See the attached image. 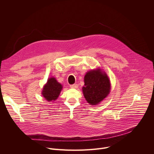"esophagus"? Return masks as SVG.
<instances>
[{
    "label": "esophagus",
    "mask_w": 154,
    "mask_h": 154,
    "mask_svg": "<svg viewBox=\"0 0 154 154\" xmlns=\"http://www.w3.org/2000/svg\"><path fill=\"white\" fill-rule=\"evenodd\" d=\"M70 87L72 88H78V85L77 84H73V85H71Z\"/></svg>",
    "instance_id": "obj_1"
}]
</instances>
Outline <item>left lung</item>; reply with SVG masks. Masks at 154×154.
Masks as SVG:
<instances>
[{"mask_svg": "<svg viewBox=\"0 0 154 154\" xmlns=\"http://www.w3.org/2000/svg\"><path fill=\"white\" fill-rule=\"evenodd\" d=\"M84 82L83 93L85 99L90 105L99 104L110 91L111 85L108 77L99 68L86 72Z\"/></svg>", "mask_w": 154, "mask_h": 154, "instance_id": "1", "label": "left lung"}]
</instances>
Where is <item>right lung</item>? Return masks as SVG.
<instances>
[{
	"mask_svg": "<svg viewBox=\"0 0 154 154\" xmlns=\"http://www.w3.org/2000/svg\"><path fill=\"white\" fill-rule=\"evenodd\" d=\"M62 88V85L58 82L55 78L51 77L48 80L46 84L44 86L41 93L48 101H54L58 97Z\"/></svg>",
	"mask_w": 154,
	"mask_h": 154,
	"instance_id": "obj_1",
	"label": "right lung"
}]
</instances>
